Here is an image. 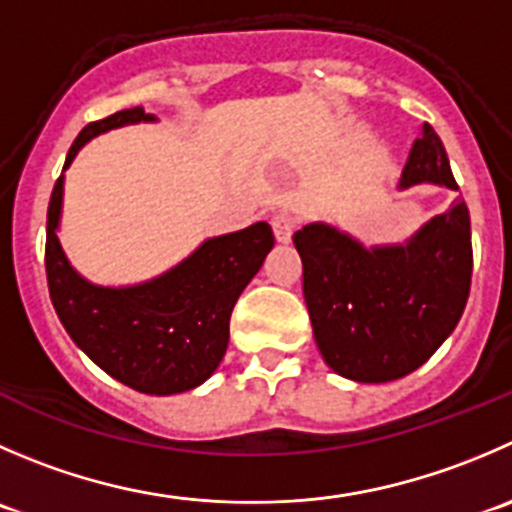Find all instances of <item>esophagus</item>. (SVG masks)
<instances>
[{
    "label": "esophagus",
    "mask_w": 512,
    "mask_h": 512,
    "mask_svg": "<svg viewBox=\"0 0 512 512\" xmlns=\"http://www.w3.org/2000/svg\"><path fill=\"white\" fill-rule=\"evenodd\" d=\"M272 230H275L277 242H290L292 230H295V220L287 212H280V215L272 217Z\"/></svg>",
    "instance_id": "34e87169"
}]
</instances>
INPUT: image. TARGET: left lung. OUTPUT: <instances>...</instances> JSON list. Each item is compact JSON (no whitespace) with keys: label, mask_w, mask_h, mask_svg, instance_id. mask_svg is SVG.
Wrapping results in <instances>:
<instances>
[{"label":"left lung","mask_w":512,"mask_h":512,"mask_svg":"<svg viewBox=\"0 0 512 512\" xmlns=\"http://www.w3.org/2000/svg\"><path fill=\"white\" fill-rule=\"evenodd\" d=\"M458 190L440 137L428 122L410 147L398 190ZM302 292L322 360L355 382H390L418 370L458 325L470 295V215L455 200L405 242L365 247L325 222L292 237Z\"/></svg>","instance_id":"left-lung-1"}]
</instances>
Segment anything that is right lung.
Wrapping results in <instances>:
<instances>
[{"instance_id": "right-lung-1", "label": "right lung", "mask_w": 512, "mask_h": 512, "mask_svg": "<svg viewBox=\"0 0 512 512\" xmlns=\"http://www.w3.org/2000/svg\"><path fill=\"white\" fill-rule=\"evenodd\" d=\"M157 122L142 107L122 109L87 124L69 147L64 170L84 145L109 130ZM64 172L47 210L49 297L74 345L107 375L145 395H177L197 388L220 367L230 342L237 297L275 245L272 227L255 222L210 237L192 255L137 285H97L72 267L59 245Z\"/></svg>"}]
</instances>
